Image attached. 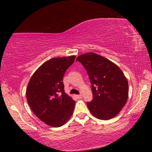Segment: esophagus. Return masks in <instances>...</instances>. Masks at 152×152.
<instances>
[{
  "label": "esophagus",
  "instance_id": "34e87169",
  "mask_svg": "<svg viewBox=\"0 0 152 152\" xmlns=\"http://www.w3.org/2000/svg\"><path fill=\"white\" fill-rule=\"evenodd\" d=\"M76 97L78 98V99H82V94H79V95H76Z\"/></svg>",
  "mask_w": 152,
  "mask_h": 152
}]
</instances>
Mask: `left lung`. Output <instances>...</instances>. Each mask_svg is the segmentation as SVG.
I'll return each instance as SVG.
<instances>
[{"instance_id":"obj_1","label":"left lung","mask_w":152,"mask_h":152,"mask_svg":"<svg viewBox=\"0 0 152 152\" xmlns=\"http://www.w3.org/2000/svg\"><path fill=\"white\" fill-rule=\"evenodd\" d=\"M87 71L92 84L93 100L87 102L91 114L109 120L122 110L129 96L128 81L116 64L103 56L89 52L76 58Z\"/></svg>"}]
</instances>
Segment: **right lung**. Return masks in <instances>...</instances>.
<instances>
[{
	"instance_id": "add662e5",
	"label": "right lung",
	"mask_w": 152,
	"mask_h": 152,
	"mask_svg": "<svg viewBox=\"0 0 152 152\" xmlns=\"http://www.w3.org/2000/svg\"><path fill=\"white\" fill-rule=\"evenodd\" d=\"M75 56L50 59L33 74L26 89L29 106L39 119L51 127L66 123L72 115L75 101L65 93L63 78Z\"/></svg>"
}]
</instances>
